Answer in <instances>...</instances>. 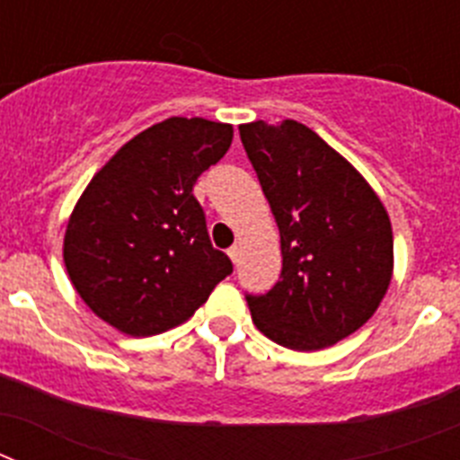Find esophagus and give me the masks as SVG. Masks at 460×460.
Masks as SVG:
<instances>
[{
    "label": "esophagus",
    "instance_id": "obj_1",
    "mask_svg": "<svg viewBox=\"0 0 460 460\" xmlns=\"http://www.w3.org/2000/svg\"><path fill=\"white\" fill-rule=\"evenodd\" d=\"M227 255H230V260L237 265L239 258H242V249H239V246H233V249H227Z\"/></svg>",
    "mask_w": 460,
    "mask_h": 460
}]
</instances>
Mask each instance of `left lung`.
Wrapping results in <instances>:
<instances>
[{
    "mask_svg": "<svg viewBox=\"0 0 460 460\" xmlns=\"http://www.w3.org/2000/svg\"><path fill=\"white\" fill-rule=\"evenodd\" d=\"M280 233L283 270L267 295H249L255 327L290 350H323L355 334L394 271L389 214L336 149L295 119L239 126Z\"/></svg>",
    "mask_w": 460,
    "mask_h": 460,
    "instance_id": "left-lung-1",
    "label": "left lung"
}]
</instances>
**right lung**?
Instances as JSON below:
<instances>
[{
	"mask_svg": "<svg viewBox=\"0 0 460 460\" xmlns=\"http://www.w3.org/2000/svg\"><path fill=\"white\" fill-rule=\"evenodd\" d=\"M230 142V124L170 117L93 174L68 218L64 265L101 320L128 336L161 334L186 323L233 274L193 195Z\"/></svg>",
	"mask_w": 460,
	"mask_h": 460,
	"instance_id": "right-lung-1",
	"label": "right lung"
}]
</instances>
